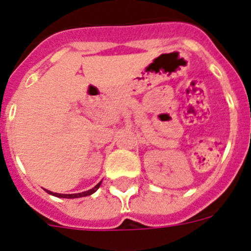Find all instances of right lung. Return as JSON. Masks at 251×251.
<instances>
[{
  "mask_svg": "<svg viewBox=\"0 0 251 251\" xmlns=\"http://www.w3.org/2000/svg\"><path fill=\"white\" fill-rule=\"evenodd\" d=\"M100 186H101V182L97 184V186L93 187L92 189H89V191H86V192H82V193H74V195H60V193H53V192L50 191H47L48 193H50V195L55 196V197H62V198H79V197H86V196H89L92 195V193H95L97 189L100 188Z\"/></svg>",
  "mask_w": 251,
  "mask_h": 251,
  "instance_id": "obj_1",
  "label": "right lung"
}]
</instances>
